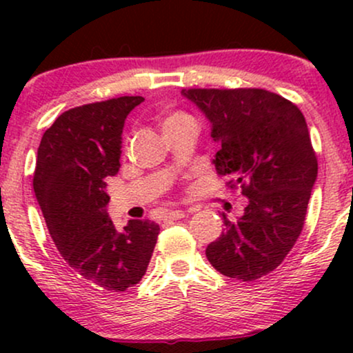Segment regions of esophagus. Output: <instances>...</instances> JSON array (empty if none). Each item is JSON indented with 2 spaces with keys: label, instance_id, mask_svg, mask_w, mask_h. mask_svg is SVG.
<instances>
[{
  "label": "esophagus",
  "instance_id": "esophagus-1",
  "mask_svg": "<svg viewBox=\"0 0 353 353\" xmlns=\"http://www.w3.org/2000/svg\"><path fill=\"white\" fill-rule=\"evenodd\" d=\"M184 216H185L184 210L172 209V210H169L168 214H165V219H169V221H179V219H182Z\"/></svg>",
  "mask_w": 353,
  "mask_h": 353
}]
</instances>
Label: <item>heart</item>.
I'll list each match as a JSON object with an SVG mask.
<instances>
[{"mask_svg": "<svg viewBox=\"0 0 353 353\" xmlns=\"http://www.w3.org/2000/svg\"><path fill=\"white\" fill-rule=\"evenodd\" d=\"M188 114H184V112H172V114L165 116L164 123H163V128H165V125H171L174 123H177V121H182V119H188Z\"/></svg>", "mask_w": 353, "mask_h": 353, "instance_id": "obj_1", "label": "heart"}]
</instances>
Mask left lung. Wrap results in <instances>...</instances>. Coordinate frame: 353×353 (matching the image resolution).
Returning a JSON list of instances; mask_svg holds the SVG:
<instances>
[{
  "instance_id": "8db88e82",
  "label": "left lung",
  "mask_w": 353,
  "mask_h": 353,
  "mask_svg": "<svg viewBox=\"0 0 353 353\" xmlns=\"http://www.w3.org/2000/svg\"><path fill=\"white\" fill-rule=\"evenodd\" d=\"M212 124L219 176L249 199L244 216L230 222L205 249L225 277L257 281L277 269L305 222L317 179V156L301 109L257 88L182 89Z\"/></svg>"
}]
</instances>
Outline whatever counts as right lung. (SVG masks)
I'll use <instances>...</instances> for the list:
<instances>
[{"label":"right lung","mask_w":353,"mask_h":353,"mask_svg":"<svg viewBox=\"0 0 353 353\" xmlns=\"http://www.w3.org/2000/svg\"><path fill=\"white\" fill-rule=\"evenodd\" d=\"M143 101L123 96L64 111L43 134L36 159L33 188L52 242L72 272L109 292L139 283L159 236L148 219L117 232L106 210L124 121Z\"/></svg>","instance_id":"1"}]
</instances>
